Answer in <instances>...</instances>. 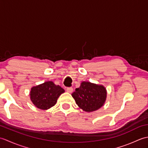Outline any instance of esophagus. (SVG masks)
Wrapping results in <instances>:
<instances>
[{"mask_svg":"<svg viewBox=\"0 0 148 148\" xmlns=\"http://www.w3.org/2000/svg\"><path fill=\"white\" fill-rule=\"evenodd\" d=\"M66 91H67V92L68 93H71L72 92H73V88H71V87L67 88L66 89Z\"/></svg>","mask_w":148,"mask_h":148,"instance_id":"34e87169","label":"esophagus"}]
</instances>
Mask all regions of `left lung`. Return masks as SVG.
<instances>
[{
  "mask_svg": "<svg viewBox=\"0 0 148 148\" xmlns=\"http://www.w3.org/2000/svg\"><path fill=\"white\" fill-rule=\"evenodd\" d=\"M72 96L83 111L92 112L100 109L105 103L107 91L102 85L83 81Z\"/></svg>",
  "mask_w": 148,
  "mask_h": 148,
  "instance_id": "left-lung-1",
  "label": "left lung"
}]
</instances>
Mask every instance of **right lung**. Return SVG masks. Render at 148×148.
<instances>
[{
	"instance_id": "1",
	"label": "right lung",
	"mask_w": 148,
	"mask_h": 148,
	"mask_svg": "<svg viewBox=\"0 0 148 148\" xmlns=\"http://www.w3.org/2000/svg\"><path fill=\"white\" fill-rule=\"evenodd\" d=\"M65 90L52 81H46L31 88V101L37 108L47 110L54 106L57 99Z\"/></svg>"
}]
</instances>
